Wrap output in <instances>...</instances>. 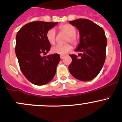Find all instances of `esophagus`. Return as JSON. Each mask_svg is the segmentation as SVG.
Here are the masks:
<instances>
[{"mask_svg":"<svg viewBox=\"0 0 122 122\" xmlns=\"http://www.w3.org/2000/svg\"><path fill=\"white\" fill-rule=\"evenodd\" d=\"M60 58H61V60H62V59L64 58V55H61V56H60Z\"/></svg>","mask_w":122,"mask_h":122,"instance_id":"1","label":"esophagus"}]
</instances>
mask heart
Wrapping results in <instances>:
<instances>
[{
	"instance_id": "obj_1",
	"label": "heart",
	"mask_w": 122,
	"mask_h": 122,
	"mask_svg": "<svg viewBox=\"0 0 122 122\" xmlns=\"http://www.w3.org/2000/svg\"><path fill=\"white\" fill-rule=\"evenodd\" d=\"M60 31L66 34L68 37L66 40V42H70L74 46H77L79 43V37L76 35V29L72 25L69 24H62L59 27ZM47 41L52 45H54L56 42V36H55V31L54 29H50L47 32L46 35ZM72 49V46L70 44L64 45L55 46L52 48V51L54 54H60V55H65Z\"/></svg>"
}]
</instances>
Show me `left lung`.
I'll use <instances>...</instances> for the list:
<instances>
[{
    "label": "left lung",
    "instance_id": "left-lung-1",
    "mask_svg": "<svg viewBox=\"0 0 122 122\" xmlns=\"http://www.w3.org/2000/svg\"><path fill=\"white\" fill-rule=\"evenodd\" d=\"M80 33V43L75 51L79 56L70 55L72 62L68 66L74 77L81 81H89L97 76L104 64L107 38L103 28L87 19L70 21Z\"/></svg>",
    "mask_w": 122,
    "mask_h": 122
}]
</instances>
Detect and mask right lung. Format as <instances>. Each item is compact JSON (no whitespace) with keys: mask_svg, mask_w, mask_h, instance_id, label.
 I'll return each instance as SVG.
<instances>
[{"mask_svg":"<svg viewBox=\"0 0 122 122\" xmlns=\"http://www.w3.org/2000/svg\"><path fill=\"white\" fill-rule=\"evenodd\" d=\"M57 23L33 21L24 25L16 34L15 53L20 69L27 80L36 85L47 84L56 73L60 55H41L50 51L46 35Z\"/></svg>","mask_w":122,"mask_h":122,"instance_id":"1","label":"right lung"}]
</instances>
